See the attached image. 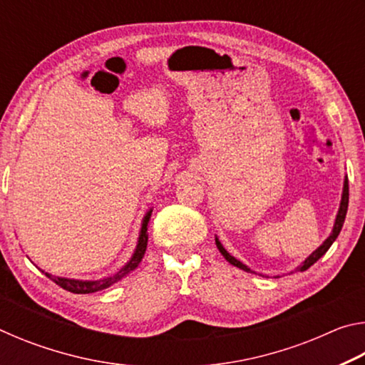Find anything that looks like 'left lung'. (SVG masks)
<instances>
[{"instance_id":"left-lung-1","label":"left lung","mask_w":365,"mask_h":365,"mask_svg":"<svg viewBox=\"0 0 365 365\" xmlns=\"http://www.w3.org/2000/svg\"><path fill=\"white\" fill-rule=\"evenodd\" d=\"M348 201H349V187H348V177L344 178V185H343V195H341V202H339V209H338V214H336V219H335V225H333V230L330 233V237L325 240V242L319 246V248L312 252L311 256H309L304 262H302L298 269L299 272H304L307 270L309 267H311L312 264H316L320 257H322L327 251H329L330 246L333 245V242H335L336 237L339 235V232H341V227L344 224V217H346V212H348ZM215 245H217V248L220 251V255L224 256L228 262H230L232 265H235V267L242 269V270H246V272H252L248 265H245L243 262H240L238 259H235L232 255H228L227 250L222 246V243L219 242V238L215 237Z\"/></svg>"}]
</instances>
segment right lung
Here are the masks:
<instances>
[{"label":"right lung","instance_id":"right-lung-1","mask_svg":"<svg viewBox=\"0 0 365 365\" xmlns=\"http://www.w3.org/2000/svg\"><path fill=\"white\" fill-rule=\"evenodd\" d=\"M151 212H153V209H150V211L146 212L143 224H141L138 243H137V248H135L133 256L130 257V261H128L119 272H117V274L106 277V279H101V280H73V279H63V277H54L51 274H48V272H45V270H41V272L48 277L49 280H53L54 283H56V285L67 289V292L76 293V294L101 292V289L114 285L115 282L122 280L123 277H127L132 270L137 269L138 264L141 262V259H143L146 246H148V222H150V219H151Z\"/></svg>","mask_w":365,"mask_h":365}]
</instances>
